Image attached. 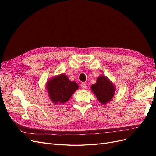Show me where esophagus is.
I'll list each match as a JSON object with an SVG mask.
<instances>
[{"instance_id":"obj_1","label":"esophagus","mask_w":156,"mask_h":156,"mask_svg":"<svg viewBox=\"0 0 156 156\" xmlns=\"http://www.w3.org/2000/svg\"><path fill=\"white\" fill-rule=\"evenodd\" d=\"M81 88L83 90H85L87 88V84L84 83H81Z\"/></svg>"}]
</instances>
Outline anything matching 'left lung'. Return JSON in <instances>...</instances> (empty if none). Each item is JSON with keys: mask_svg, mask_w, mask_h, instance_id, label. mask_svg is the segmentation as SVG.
<instances>
[{"mask_svg": "<svg viewBox=\"0 0 156 156\" xmlns=\"http://www.w3.org/2000/svg\"><path fill=\"white\" fill-rule=\"evenodd\" d=\"M115 84L106 76L101 75L98 77L96 84L91 86V90L103 105H105L112 100L116 90Z\"/></svg>", "mask_w": 156, "mask_h": 156, "instance_id": "obj_1", "label": "left lung"}]
</instances>
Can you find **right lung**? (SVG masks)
Listing matches in <instances>:
<instances>
[{
  "mask_svg": "<svg viewBox=\"0 0 156 156\" xmlns=\"http://www.w3.org/2000/svg\"><path fill=\"white\" fill-rule=\"evenodd\" d=\"M79 88L75 81H69L64 73L49 79L46 83V89L51 101L56 105L67 102L72 94Z\"/></svg>",
  "mask_w": 156,
  "mask_h": 156,
  "instance_id": "obj_1",
  "label": "right lung"
}]
</instances>
